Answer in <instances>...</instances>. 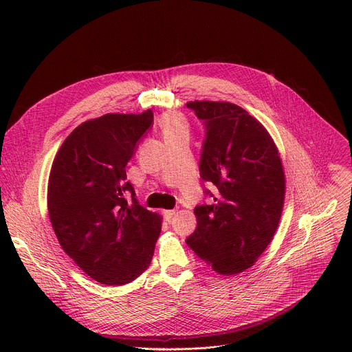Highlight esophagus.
I'll return each mask as SVG.
<instances>
[{"label":"esophagus","instance_id":"34e87169","mask_svg":"<svg viewBox=\"0 0 352 352\" xmlns=\"http://www.w3.org/2000/svg\"><path fill=\"white\" fill-rule=\"evenodd\" d=\"M163 214H164V217H166L167 220H171V219L175 216V210H164Z\"/></svg>","mask_w":352,"mask_h":352}]
</instances>
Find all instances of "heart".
<instances>
[{
    "mask_svg": "<svg viewBox=\"0 0 352 352\" xmlns=\"http://www.w3.org/2000/svg\"><path fill=\"white\" fill-rule=\"evenodd\" d=\"M160 126L166 140L178 136L181 133H188V122L178 113H167L162 117Z\"/></svg>",
    "mask_w": 352,
    "mask_h": 352,
    "instance_id": "obj_1",
    "label": "heart"
}]
</instances>
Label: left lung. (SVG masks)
Instances as JSON below:
<instances>
[{"label":"left lung","mask_w":352,"mask_h":352,"mask_svg":"<svg viewBox=\"0 0 352 352\" xmlns=\"http://www.w3.org/2000/svg\"><path fill=\"white\" fill-rule=\"evenodd\" d=\"M206 126L199 171L217 190L195 208L186 243L219 274H238L272 242L284 206L285 177L276 143L248 111L227 102H189Z\"/></svg>","instance_id":"1"}]
</instances>
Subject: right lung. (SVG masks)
<instances>
[{"instance_id": "1", "label": "right lung", "mask_w": 352, "mask_h": 352, "mask_svg": "<svg viewBox=\"0 0 352 352\" xmlns=\"http://www.w3.org/2000/svg\"><path fill=\"white\" fill-rule=\"evenodd\" d=\"M152 122V110L89 120L64 140L50 171L53 230L65 254L97 283H131L152 262L162 217L138 204L125 171Z\"/></svg>"}]
</instances>
